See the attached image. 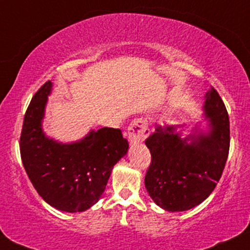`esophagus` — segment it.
<instances>
[{
  "instance_id": "34e87169",
  "label": "esophagus",
  "mask_w": 250,
  "mask_h": 250,
  "mask_svg": "<svg viewBox=\"0 0 250 250\" xmlns=\"http://www.w3.org/2000/svg\"><path fill=\"white\" fill-rule=\"evenodd\" d=\"M148 134H150V130H148L146 119H135L128 128L129 143L131 145L140 144L142 142H144Z\"/></svg>"
}]
</instances>
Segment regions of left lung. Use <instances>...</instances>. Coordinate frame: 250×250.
Wrapping results in <instances>:
<instances>
[{
    "label": "left lung",
    "instance_id": "obj_1",
    "mask_svg": "<svg viewBox=\"0 0 250 250\" xmlns=\"http://www.w3.org/2000/svg\"><path fill=\"white\" fill-rule=\"evenodd\" d=\"M208 119L183 137L181 125H157L145 141L151 164L145 188L162 209L190 210L201 204L216 188L229 150V121L222 98L211 86L202 107Z\"/></svg>",
    "mask_w": 250,
    "mask_h": 250
}]
</instances>
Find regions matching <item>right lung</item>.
Wrapping results in <instances>:
<instances>
[{
  "label": "right lung",
  "instance_id": "obj_1",
  "mask_svg": "<svg viewBox=\"0 0 250 250\" xmlns=\"http://www.w3.org/2000/svg\"><path fill=\"white\" fill-rule=\"evenodd\" d=\"M53 83L34 94L24 116L21 156L28 179L42 200L64 212H83L102 197L116 163L128 152L120 129L102 128L80 141L62 143L45 134V118Z\"/></svg>",
  "mask_w": 250,
  "mask_h": 250
}]
</instances>
